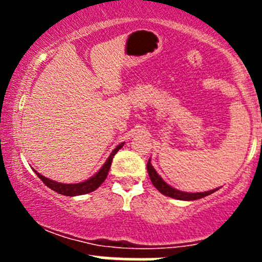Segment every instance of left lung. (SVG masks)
I'll list each match as a JSON object with an SVG mask.
<instances>
[{"mask_svg":"<svg viewBox=\"0 0 262 262\" xmlns=\"http://www.w3.org/2000/svg\"><path fill=\"white\" fill-rule=\"evenodd\" d=\"M147 170H148V175H149L150 181H152L153 186L161 192V194L166 195V196L173 198V199H179V200H196L200 199V198L208 196V195L213 194L215 190H210V191H205V192H184L180 191V190H176L173 187H171L170 185L166 184L165 181L161 179V176H158V173L156 172V170L153 168V166L150 165V160H148L147 162Z\"/></svg>","mask_w":262,"mask_h":262,"instance_id":"1","label":"left lung"}]
</instances>
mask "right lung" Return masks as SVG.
<instances>
[{
    "instance_id": "obj_1",
    "label": "right lung",
    "mask_w": 262,
    "mask_h": 262,
    "mask_svg": "<svg viewBox=\"0 0 262 262\" xmlns=\"http://www.w3.org/2000/svg\"><path fill=\"white\" fill-rule=\"evenodd\" d=\"M123 147V143L119 144L118 147L115 148L114 150H113V153L110 155V157L107 158V161L105 162V165L102 166L101 170L99 171V172L96 173L95 176H92L91 179H89L87 181H83V182H80V184H60V182H57V181H53V180H49V179L44 178V176H41L40 173L36 172L35 170V173L38 175V178L40 179L41 181L44 182V184L47 185V186L50 187L52 190H54L55 192H58V194H62V195H67V196H76V195H83V194H89V192L94 191V190H96L97 187L100 186V185L102 184V182L105 181V179H106L107 173H109V170H110V166H112V162H113V157L115 156V153L118 152L120 148Z\"/></svg>"
}]
</instances>
